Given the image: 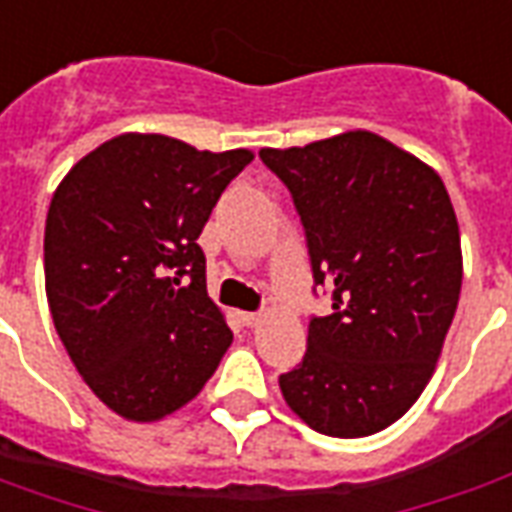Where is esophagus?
<instances>
[{"label":"esophagus","mask_w":512,"mask_h":512,"mask_svg":"<svg viewBox=\"0 0 512 512\" xmlns=\"http://www.w3.org/2000/svg\"><path fill=\"white\" fill-rule=\"evenodd\" d=\"M238 321L252 329V326H257V323L263 321V315H260V312H238Z\"/></svg>","instance_id":"esophagus-1"}]
</instances>
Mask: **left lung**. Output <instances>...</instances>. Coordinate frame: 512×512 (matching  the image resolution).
<instances>
[{
  "label": "left lung",
  "mask_w": 512,
  "mask_h": 512,
  "mask_svg": "<svg viewBox=\"0 0 512 512\" xmlns=\"http://www.w3.org/2000/svg\"><path fill=\"white\" fill-rule=\"evenodd\" d=\"M260 158L299 213L315 288L307 354L279 376L312 430L359 439L392 425L433 376L461 296V233L441 178L370 131Z\"/></svg>",
  "instance_id": "8db88e82"
}]
</instances>
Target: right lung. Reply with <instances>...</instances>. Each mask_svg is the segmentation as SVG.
<instances>
[{
  "label": "right lung",
  "instance_id": "right-lung-1",
  "mask_svg": "<svg viewBox=\"0 0 512 512\" xmlns=\"http://www.w3.org/2000/svg\"><path fill=\"white\" fill-rule=\"evenodd\" d=\"M249 150L161 134L109 139L46 216V296L65 351L120 417L153 422L200 392L233 332L205 290L202 227Z\"/></svg>",
  "mask_w": 512,
  "mask_h": 512
}]
</instances>
